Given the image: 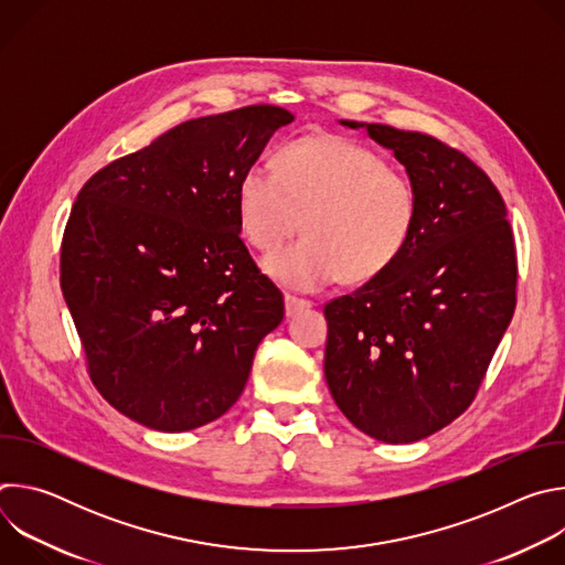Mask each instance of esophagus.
<instances>
[{
	"mask_svg": "<svg viewBox=\"0 0 565 565\" xmlns=\"http://www.w3.org/2000/svg\"><path fill=\"white\" fill-rule=\"evenodd\" d=\"M284 303H286V317H295V315L301 312L303 308H310V301L299 299V297H295V295H286V297H284Z\"/></svg>",
	"mask_w": 565,
	"mask_h": 565,
	"instance_id": "34e87169",
	"label": "esophagus"
}]
</instances>
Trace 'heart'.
Returning <instances> with one entry per match:
<instances>
[{"mask_svg":"<svg viewBox=\"0 0 565 565\" xmlns=\"http://www.w3.org/2000/svg\"><path fill=\"white\" fill-rule=\"evenodd\" d=\"M236 214L259 250L303 223L308 234L268 255L264 270L288 288L319 290L344 275L373 279L397 259L416 223V192L371 147L324 134L286 145L277 172L253 166L241 174Z\"/></svg>","mask_w":565,"mask_h":565,"instance_id":"1","label":"heart"}]
</instances>
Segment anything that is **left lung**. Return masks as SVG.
<instances>
[{
    "label": "left lung",
    "mask_w": 565,
    "mask_h": 565,
    "mask_svg": "<svg viewBox=\"0 0 565 565\" xmlns=\"http://www.w3.org/2000/svg\"><path fill=\"white\" fill-rule=\"evenodd\" d=\"M393 151L416 192L405 250L362 288L327 303L324 375L366 436L407 445L473 399L516 306L505 203L471 160L440 140L340 120Z\"/></svg>",
    "instance_id": "left-lung-1"
}]
</instances>
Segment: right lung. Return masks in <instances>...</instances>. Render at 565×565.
<instances>
[{
    "label": "right lung",
    "instance_id": "1",
    "mask_svg": "<svg viewBox=\"0 0 565 565\" xmlns=\"http://www.w3.org/2000/svg\"><path fill=\"white\" fill-rule=\"evenodd\" d=\"M286 109L188 120L79 190L60 284L96 388L156 431L221 418L244 391L284 297L241 241L236 185Z\"/></svg>",
    "mask_w": 565,
    "mask_h": 565
}]
</instances>
